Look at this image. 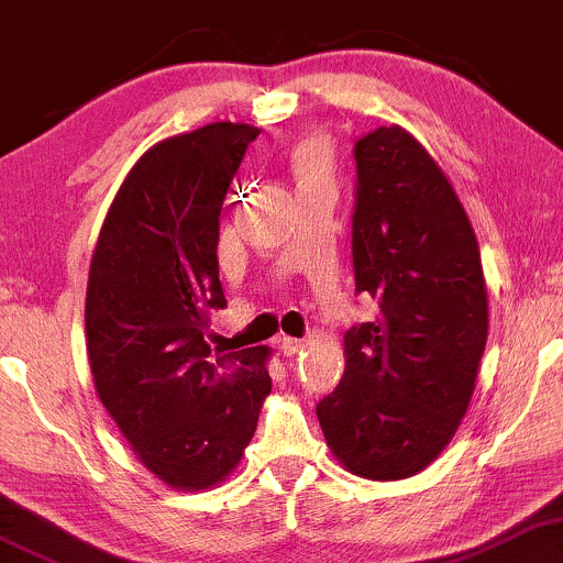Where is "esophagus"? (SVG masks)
<instances>
[{
  "mask_svg": "<svg viewBox=\"0 0 563 563\" xmlns=\"http://www.w3.org/2000/svg\"><path fill=\"white\" fill-rule=\"evenodd\" d=\"M303 351V340H296V338H283L280 340V353L283 355H296Z\"/></svg>",
  "mask_w": 563,
  "mask_h": 563,
  "instance_id": "esophagus-1",
  "label": "esophagus"
}]
</instances>
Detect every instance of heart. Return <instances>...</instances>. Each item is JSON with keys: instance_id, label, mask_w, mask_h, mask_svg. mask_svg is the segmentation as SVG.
I'll use <instances>...</instances> for the list:
<instances>
[{"instance_id": "obj_1", "label": "heart", "mask_w": 563, "mask_h": 563, "mask_svg": "<svg viewBox=\"0 0 563 563\" xmlns=\"http://www.w3.org/2000/svg\"><path fill=\"white\" fill-rule=\"evenodd\" d=\"M290 168H294L298 187L330 179L332 161L327 142L322 137H314V134H311V137H303L296 145L294 155H290Z\"/></svg>"}]
</instances>
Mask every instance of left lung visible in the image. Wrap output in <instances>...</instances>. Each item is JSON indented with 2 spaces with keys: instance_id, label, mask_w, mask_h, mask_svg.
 Returning a JSON list of instances; mask_svg holds the SVG:
<instances>
[{
  "instance_id": "1",
  "label": "left lung",
  "mask_w": 563,
  "mask_h": 563,
  "mask_svg": "<svg viewBox=\"0 0 563 563\" xmlns=\"http://www.w3.org/2000/svg\"><path fill=\"white\" fill-rule=\"evenodd\" d=\"M355 290L379 301L345 332V374L317 405L345 471L410 478L450 444L488 338V294L467 212L402 126L355 140Z\"/></svg>"
}]
</instances>
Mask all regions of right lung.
<instances>
[{"label":"right lung","mask_w":563,"mask_h":563,"mask_svg":"<svg viewBox=\"0 0 563 563\" xmlns=\"http://www.w3.org/2000/svg\"><path fill=\"white\" fill-rule=\"evenodd\" d=\"M260 130L216 122L153 145L126 174L90 260L85 332L96 393L170 488L216 486L241 462L273 389L269 347L210 355L223 309L220 210Z\"/></svg>","instance_id":"1"}]
</instances>
